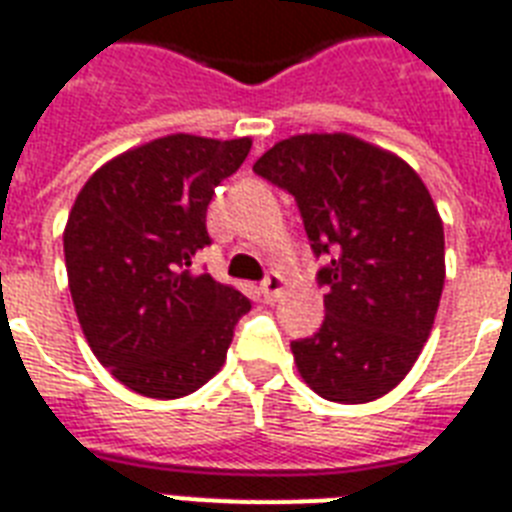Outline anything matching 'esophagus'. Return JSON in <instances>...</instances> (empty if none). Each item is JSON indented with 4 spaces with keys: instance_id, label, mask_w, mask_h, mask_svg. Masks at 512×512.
I'll return each instance as SVG.
<instances>
[{
    "instance_id": "34e87169",
    "label": "esophagus",
    "mask_w": 512,
    "mask_h": 512,
    "mask_svg": "<svg viewBox=\"0 0 512 512\" xmlns=\"http://www.w3.org/2000/svg\"><path fill=\"white\" fill-rule=\"evenodd\" d=\"M260 292H263L265 303H276L281 292H284V276L281 273H268L263 284H260Z\"/></svg>"
}]
</instances>
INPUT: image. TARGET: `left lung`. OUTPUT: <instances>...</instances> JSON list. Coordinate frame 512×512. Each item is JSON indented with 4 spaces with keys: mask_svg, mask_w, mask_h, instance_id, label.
I'll return each mask as SVG.
<instances>
[{
    "mask_svg": "<svg viewBox=\"0 0 512 512\" xmlns=\"http://www.w3.org/2000/svg\"><path fill=\"white\" fill-rule=\"evenodd\" d=\"M255 172L295 196L319 271L324 324L292 342L297 372L321 398L366 404L404 380L444 289V223L420 175L345 132L276 143Z\"/></svg>",
    "mask_w": 512,
    "mask_h": 512,
    "instance_id": "left-lung-1",
    "label": "left lung"
}]
</instances>
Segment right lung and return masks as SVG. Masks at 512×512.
<instances>
[{"label": "right lung", "mask_w": 512, "mask_h": 512, "mask_svg": "<svg viewBox=\"0 0 512 512\" xmlns=\"http://www.w3.org/2000/svg\"><path fill=\"white\" fill-rule=\"evenodd\" d=\"M249 148V138H156L103 164L71 207L63 252L76 316L100 364L140 396L180 398L212 380L252 308L191 271L215 188Z\"/></svg>", "instance_id": "1"}]
</instances>
